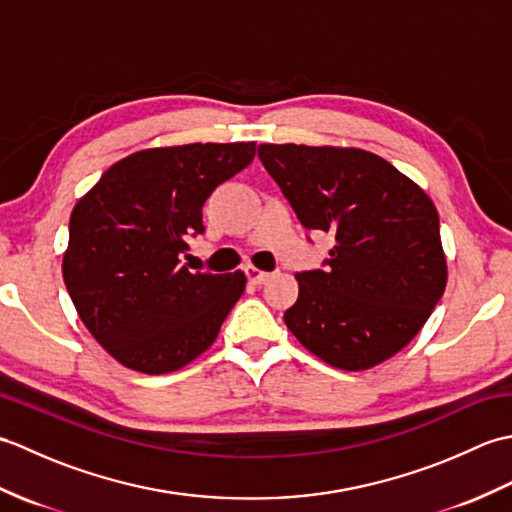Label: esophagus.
Listing matches in <instances>:
<instances>
[{"label":"esophagus","instance_id":"esophagus-1","mask_svg":"<svg viewBox=\"0 0 512 512\" xmlns=\"http://www.w3.org/2000/svg\"><path fill=\"white\" fill-rule=\"evenodd\" d=\"M244 273H246L250 284H255V286L264 284V281L270 277V273H266V270H259V268H255V266H246Z\"/></svg>","mask_w":512,"mask_h":512}]
</instances>
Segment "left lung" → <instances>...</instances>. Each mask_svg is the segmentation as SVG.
Segmentation results:
<instances>
[{
    "instance_id": "8db88e82",
    "label": "left lung",
    "mask_w": 512,
    "mask_h": 512,
    "mask_svg": "<svg viewBox=\"0 0 512 512\" xmlns=\"http://www.w3.org/2000/svg\"><path fill=\"white\" fill-rule=\"evenodd\" d=\"M257 154L299 222L334 235L325 268L295 275L288 330L347 372L387 361L422 330L447 286L431 198L365 149L266 143Z\"/></svg>"
}]
</instances>
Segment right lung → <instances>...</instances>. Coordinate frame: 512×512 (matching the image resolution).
Here are the masks:
<instances>
[{"label":"right lung","mask_w":512,"mask_h":512,"mask_svg":"<svg viewBox=\"0 0 512 512\" xmlns=\"http://www.w3.org/2000/svg\"><path fill=\"white\" fill-rule=\"evenodd\" d=\"M255 158V143L143 149L118 160L76 202L63 281L76 312L118 363L169 374L209 350L246 275L180 264L217 184Z\"/></svg>","instance_id":"1"}]
</instances>
